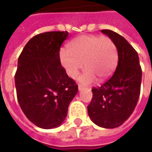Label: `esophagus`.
I'll list each match as a JSON object with an SVG mask.
<instances>
[{
  "instance_id": "34e87169",
  "label": "esophagus",
  "mask_w": 152,
  "mask_h": 152,
  "mask_svg": "<svg viewBox=\"0 0 152 152\" xmlns=\"http://www.w3.org/2000/svg\"><path fill=\"white\" fill-rule=\"evenodd\" d=\"M83 89H84V87H83L82 86H80V85H79V86H78V89H79V91L82 90Z\"/></svg>"
}]
</instances>
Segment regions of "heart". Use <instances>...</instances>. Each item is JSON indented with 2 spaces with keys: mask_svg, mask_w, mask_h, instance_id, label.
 <instances>
[{
  "mask_svg": "<svg viewBox=\"0 0 152 152\" xmlns=\"http://www.w3.org/2000/svg\"><path fill=\"white\" fill-rule=\"evenodd\" d=\"M117 49L108 37L84 35L73 39L67 45V50L60 51V62L67 76L75 78L83 68L85 72L79 81L89 85L98 77L100 80L107 79L116 66Z\"/></svg>",
  "mask_w": 152,
  "mask_h": 152,
  "instance_id": "1",
  "label": "heart"
}]
</instances>
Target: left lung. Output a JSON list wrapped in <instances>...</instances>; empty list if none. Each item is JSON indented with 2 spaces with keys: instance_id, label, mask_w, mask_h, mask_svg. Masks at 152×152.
<instances>
[{
  "instance_id": "8db88e82",
  "label": "left lung",
  "mask_w": 152,
  "mask_h": 152,
  "mask_svg": "<svg viewBox=\"0 0 152 152\" xmlns=\"http://www.w3.org/2000/svg\"><path fill=\"white\" fill-rule=\"evenodd\" d=\"M114 41L118 64L114 74L99 87L92 89L88 114L100 127H118L134 111L140 95L142 68L137 51L123 37L111 30L101 31Z\"/></svg>"
}]
</instances>
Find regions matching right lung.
I'll use <instances>...</instances> for the list:
<instances>
[{"mask_svg":"<svg viewBox=\"0 0 152 152\" xmlns=\"http://www.w3.org/2000/svg\"><path fill=\"white\" fill-rule=\"evenodd\" d=\"M67 37V31L37 35L18 57L15 76L18 103L28 120L41 129L63 123L78 91L60 62V47Z\"/></svg>","mask_w":152,"mask_h":152,"instance_id":"add662e5","label":"right lung"}]
</instances>
